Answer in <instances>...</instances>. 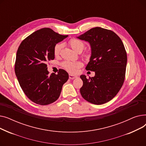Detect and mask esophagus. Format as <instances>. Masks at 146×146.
Returning <instances> with one entry per match:
<instances>
[{"mask_svg": "<svg viewBox=\"0 0 146 146\" xmlns=\"http://www.w3.org/2000/svg\"><path fill=\"white\" fill-rule=\"evenodd\" d=\"M78 76H76V75H73V74H69V79H75V78H77Z\"/></svg>", "mask_w": 146, "mask_h": 146, "instance_id": "obj_1", "label": "esophagus"}]
</instances>
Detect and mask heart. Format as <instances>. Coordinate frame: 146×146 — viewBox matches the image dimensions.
Returning <instances> with one entry per match:
<instances>
[{
    "mask_svg": "<svg viewBox=\"0 0 146 146\" xmlns=\"http://www.w3.org/2000/svg\"><path fill=\"white\" fill-rule=\"evenodd\" d=\"M68 44L71 48L77 52H82L84 49V47H85V44H84V42L79 39H76V38L72 39L69 41ZM61 48V44H57L55 45L54 48V53L55 56H57L59 54ZM81 65L82 64L79 61H66L63 62L62 64L63 68H64L67 71L71 73H75L77 72L78 69L81 67Z\"/></svg>",
    "mask_w": 146,
    "mask_h": 146,
    "instance_id": "b5f03b06",
    "label": "heart"
}]
</instances>
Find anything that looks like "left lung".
Listing matches in <instances>:
<instances>
[{
    "label": "left lung",
    "instance_id": "1",
    "mask_svg": "<svg viewBox=\"0 0 146 146\" xmlns=\"http://www.w3.org/2000/svg\"><path fill=\"white\" fill-rule=\"evenodd\" d=\"M78 38L89 42L91 56L86 69L95 72L94 77L80 76L82 96L90 103L101 105L111 101L123 85L127 61L121 38L112 31L93 28Z\"/></svg>",
    "mask_w": 146,
    "mask_h": 146
}]
</instances>
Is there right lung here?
Here are the masks:
<instances>
[{
    "label": "right lung",
    "instance_id": "add662e5",
    "mask_svg": "<svg viewBox=\"0 0 146 146\" xmlns=\"http://www.w3.org/2000/svg\"><path fill=\"white\" fill-rule=\"evenodd\" d=\"M68 35L49 28L40 29L22 41L17 51L15 72L23 92L33 102L47 105L57 100L68 74L63 69L49 74L47 61L54 59V48Z\"/></svg>",
    "mask_w": 146,
    "mask_h": 146
}]
</instances>
